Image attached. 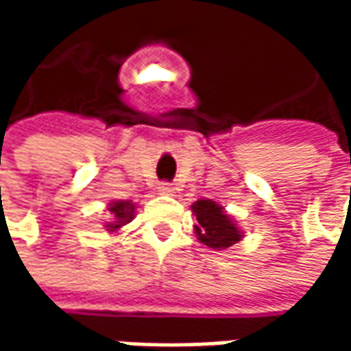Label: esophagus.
<instances>
[{"label": "esophagus", "mask_w": 351, "mask_h": 351, "mask_svg": "<svg viewBox=\"0 0 351 351\" xmlns=\"http://www.w3.org/2000/svg\"><path fill=\"white\" fill-rule=\"evenodd\" d=\"M158 190H160V193H163V195H173L176 191V188L173 186V184L169 182H161L160 186H158Z\"/></svg>", "instance_id": "esophagus-1"}]
</instances>
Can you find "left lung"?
Here are the masks:
<instances>
[{"label":"left lung","mask_w":351,"mask_h":351,"mask_svg":"<svg viewBox=\"0 0 351 351\" xmlns=\"http://www.w3.org/2000/svg\"><path fill=\"white\" fill-rule=\"evenodd\" d=\"M191 210L197 218L195 235L208 248L223 250L243 239L235 221L213 199H199L191 205Z\"/></svg>","instance_id":"obj_1"}]
</instances>
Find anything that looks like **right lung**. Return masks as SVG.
Returning <instances> with one entry per match:
<instances>
[{
    "instance_id": "right-lung-1",
    "label": "right lung",
    "mask_w": 351,
    "mask_h": 351,
    "mask_svg": "<svg viewBox=\"0 0 351 351\" xmlns=\"http://www.w3.org/2000/svg\"><path fill=\"white\" fill-rule=\"evenodd\" d=\"M108 213H110V221L107 223L108 231H116L122 226H125L128 221H131L133 213H135V205L131 201H112L108 205Z\"/></svg>"
}]
</instances>
